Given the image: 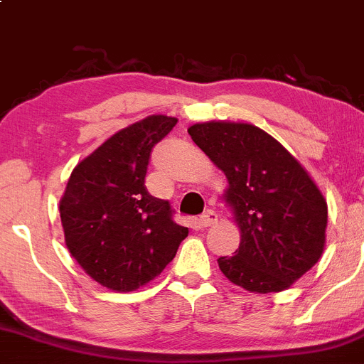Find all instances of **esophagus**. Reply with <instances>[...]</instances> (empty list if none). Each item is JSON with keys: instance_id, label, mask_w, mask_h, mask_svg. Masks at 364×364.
<instances>
[{"instance_id": "34e87169", "label": "esophagus", "mask_w": 364, "mask_h": 364, "mask_svg": "<svg viewBox=\"0 0 364 364\" xmlns=\"http://www.w3.org/2000/svg\"><path fill=\"white\" fill-rule=\"evenodd\" d=\"M217 223V213L213 210H207L203 215L200 217V226L201 228H210Z\"/></svg>"}]
</instances>
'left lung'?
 I'll return each mask as SVG.
<instances>
[{
	"label": "left lung",
	"mask_w": 364,
	"mask_h": 364,
	"mask_svg": "<svg viewBox=\"0 0 364 364\" xmlns=\"http://www.w3.org/2000/svg\"><path fill=\"white\" fill-rule=\"evenodd\" d=\"M187 133L228 178L223 198L240 247L217 259L220 272L250 293L289 289L324 252L328 203L317 183L282 144L249 122H198Z\"/></svg>",
	"instance_id": "1"
}]
</instances>
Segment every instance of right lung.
Masks as SVG:
<instances>
[{
  "label": "right lung",
  "instance_id": "right-lung-1",
  "mask_svg": "<svg viewBox=\"0 0 364 364\" xmlns=\"http://www.w3.org/2000/svg\"><path fill=\"white\" fill-rule=\"evenodd\" d=\"M177 121L149 115L119 129L71 171L59 201L65 243L107 289L131 293L154 280L189 233L145 187L152 149Z\"/></svg>",
  "mask_w": 364,
  "mask_h": 364
}]
</instances>
